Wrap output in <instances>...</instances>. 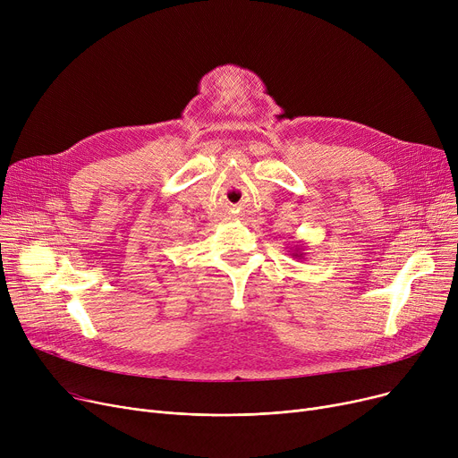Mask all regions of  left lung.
<instances>
[{
    "instance_id": "1",
    "label": "left lung",
    "mask_w": 458,
    "mask_h": 458,
    "mask_svg": "<svg viewBox=\"0 0 458 458\" xmlns=\"http://www.w3.org/2000/svg\"><path fill=\"white\" fill-rule=\"evenodd\" d=\"M290 254L297 259H306V252H304V247L302 245H297L293 249H290Z\"/></svg>"
}]
</instances>
